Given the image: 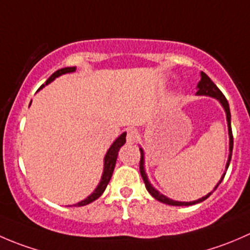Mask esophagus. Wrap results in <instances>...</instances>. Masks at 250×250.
Segmentation results:
<instances>
[{"label":"esophagus","instance_id":"1","mask_svg":"<svg viewBox=\"0 0 250 250\" xmlns=\"http://www.w3.org/2000/svg\"><path fill=\"white\" fill-rule=\"evenodd\" d=\"M140 134L137 129H128L127 130V143L128 144H135L139 140Z\"/></svg>","mask_w":250,"mask_h":250}]
</instances>
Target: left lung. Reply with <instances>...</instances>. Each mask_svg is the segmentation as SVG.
<instances>
[{"label":"left lung","mask_w":250,"mask_h":250,"mask_svg":"<svg viewBox=\"0 0 250 250\" xmlns=\"http://www.w3.org/2000/svg\"><path fill=\"white\" fill-rule=\"evenodd\" d=\"M197 93L196 94L197 95H208V97H211V98H215V99H218L219 102H220V104L223 105L224 110H225L226 112V120H228V127H229V137H230V155H229V160H228V163H226V170H228L229 166H230V161H231V157H232V148H233V137H232V129H231V113H230V106H229V103H228V99L225 98V95L221 93V90L219 89L218 87L215 85V83L213 82V81L210 80L208 76H207L204 72H201V81L198 82L197 84ZM140 153H141V157H140V174H141V178H143L144 183H145V186H146V190L150 192V195L152 196L153 198H156L157 201H160V202L162 203H166V204H169V206H192V204H196V203H200V202H203L204 200H207V198L209 197V196L211 195V193L214 192V191L216 190V188H218L219 185H220V183L223 181L224 176H225L226 173H224V175L221 176L220 181H219L218 184H216V186L214 188V190L211 191V192H209L208 195H206L204 197L200 198V200L197 201H192V202H179V201H173L170 200V198L166 197V196H163L162 193L158 192L157 190H156L155 188H153L152 185H151V183L148 181L147 179V175H146L145 173V168H144V162H145V157H144V150L143 148H140Z\"/></svg>","instance_id":"8db88e82"}]
</instances>
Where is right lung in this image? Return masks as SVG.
I'll list each match as a JSON object with an SVG mask.
<instances>
[{
  "mask_svg": "<svg viewBox=\"0 0 250 250\" xmlns=\"http://www.w3.org/2000/svg\"><path fill=\"white\" fill-rule=\"evenodd\" d=\"M76 71V67L72 66V67H64V69H60L58 70V71H55L54 74L52 75L48 80L46 81V84H42L41 88H43L44 85H47L48 83H50L52 81H54L55 78L62 76V75L64 74H70V72H74ZM40 88V89H41ZM31 104V103H30ZM125 135H127V133H122V134L120 135V137L117 138L115 141H113V144L111 145V147L109 148V151L106 152V155H105V158H104V172H103V176H102V180H100L99 185L97 186V188H95L94 191H93L92 195L88 196L85 200L81 201V202H78L76 204H74V206H77V207H82V206H87V204L92 203L93 201L98 200V198L100 197V196L103 195V192L105 191V188H106L107 184H109L111 176H112V173H113V169H115V166H116V160H117V156H118V151H120V148L122 147L123 145H125Z\"/></svg>",
  "mask_w": 250,
  "mask_h": 250,
  "instance_id": "1",
  "label": "right lung"
}]
</instances>
